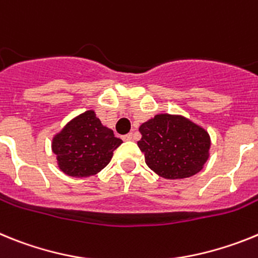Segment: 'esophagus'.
<instances>
[{
	"label": "esophagus",
	"mask_w": 258,
	"mask_h": 258,
	"mask_svg": "<svg viewBox=\"0 0 258 258\" xmlns=\"http://www.w3.org/2000/svg\"><path fill=\"white\" fill-rule=\"evenodd\" d=\"M123 140H124V142H128V140H132V134H127V135H124L123 136Z\"/></svg>",
	"instance_id": "1"
}]
</instances>
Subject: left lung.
Here are the masks:
<instances>
[{
    "instance_id": "8db88e82",
    "label": "left lung",
    "mask_w": 258,
    "mask_h": 258,
    "mask_svg": "<svg viewBox=\"0 0 258 258\" xmlns=\"http://www.w3.org/2000/svg\"><path fill=\"white\" fill-rule=\"evenodd\" d=\"M138 145L149 169L165 179H183L203 169L209 157L208 132L180 115L158 114L140 128Z\"/></svg>"
}]
</instances>
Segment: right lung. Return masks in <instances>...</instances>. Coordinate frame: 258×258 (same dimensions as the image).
Returning a JSON list of instances; mask_svg holds the SVG:
<instances>
[{
  "instance_id": "right-lung-1",
  "label": "right lung",
  "mask_w": 258,
  "mask_h": 258,
  "mask_svg": "<svg viewBox=\"0 0 258 258\" xmlns=\"http://www.w3.org/2000/svg\"><path fill=\"white\" fill-rule=\"evenodd\" d=\"M122 143L110 128L102 126L95 111L88 110L74 118L54 136L51 149L64 174L86 178L101 171Z\"/></svg>"
}]
</instances>
